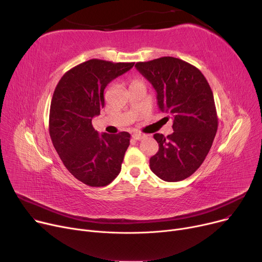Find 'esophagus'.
<instances>
[{
    "label": "esophagus",
    "mask_w": 262,
    "mask_h": 262,
    "mask_svg": "<svg viewBox=\"0 0 262 262\" xmlns=\"http://www.w3.org/2000/svg\"><path fill=\"white\" fill-rule=\"evenodd\" d=\"M144 135L143 134H140V133H135V134H133V138L134 139H136V140H141V139H143L144 138Z\"/></svg>",
    "instance_id": "obj_1"
}]
</instances>
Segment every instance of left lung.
Segmentation results:
<instances>
[{
  "mask_svg": "<svg viewBox=\"0 0 262 262\" xmlns=\"http://www.w3.org/2000/svg\"><path fill=\"white\" fill-rule=\"evenodd\" d=\"M135 67L156 90L159 109L173 118L171 135H154L159 149L149 168L164 182L183 181L201 167L216 134L211 88L196 67L180 58L160 57Z\"/></svg>",
  "mask_w": 262,
  "mask_h": 262,
  "instance_id": "8db88e82",
  "label": "left lung"
}]
</instances>
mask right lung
<instances>
[{"label":"right lung","mask_w":262,"mask_h":262,"mask_svg":"<svg viewBox=\"0 0 262 262\" xmlns=\"http://www.w3.org/2000/svg\"><path fill=\"white\" fill-rule=\"evenodd\" d=\"M134 64L90 59L66 72L55 88L49 119L51 139L68 171L87 186H107L121 171L130 135H99L92 119L105 105L106 86Z\"/></svg>","instance_id":"add662e5"}]
</instances>
